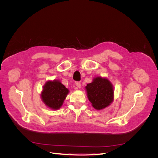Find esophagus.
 Wrapping results in <instances>:
<instances>
[{"label":"esophagus","mask_w":158,"mask_h":158,"mask_svg":"<svg viewBox=\"0 0 158 158\" xmlns=\"http://www.w3.org/2000/svg\"><path fill=\"white\" fill-rule=\"evenodd\" d=\"M76 85L78 88H81V83L80 82H76Z\"/></svg>","instance_id":"obj_1"}]
</instances>
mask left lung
<instances>
[{
  "label": "left lung",
  "instance_id": "left-lung-1",
  "mask_svg": "<svg viewBox=\"0 0 158 158\" xmlns=\"http://www.w3.org/2000/svg\"><path fill=\"white\" fill-rule=\"evenodd\" d=\"M89 101L94 108L101 110L108 107L114 99V89L110 81L101 76L93 79L85 87Z\"/></svg>",
  "mask_w": 158,
  "mask_h": 158
}]
</instances>
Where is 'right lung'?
<instances>
[{
  "label": "right lung",
  "instance_id": "1",
  "mask_svg": "<svg viewBox=\"0 0 158 158\" xmlns=\"http://www.w3.org/2000/svg\"><path fill=\"white\" fill-rule=\"evenodd\" d=\"M69 93V90L60 80H48L43 87L41 98L47 107L57 110L63 106Z\"/></svg>",
  "mask_w": 158,
  "mask_h": 158
}]
</instances>
